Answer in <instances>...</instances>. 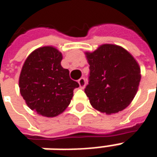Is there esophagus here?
<instances>
[{
    "mask_svg": "<svg viewBox=\"0 0 157 157\" xmlns=\"http://www.w3.org/2000/svg\"><path fill=\"white\" fill-rule=\"evenodd\" d=\"M78 83H79V85H80V87L83 89L84 87H85V86H86V79L84 78V77L79 79Z\"/></svg>",
    "mask_w": 157,
    "mask_h": 157,
    "instance_id": "obj_1",
    "label": "esophagus"
}]
</instances>
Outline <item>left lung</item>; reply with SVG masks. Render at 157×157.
<instances>
[{"instance_id":"left-lung-1","label":"left lung","mask_w":157,"mask_h":157,"mask_svg":"<svg viewBox=\"0 0 157 157\" xmlns=\"http://www.w3.org/2000/svg\"><path fill=\"white\" fill-rule=\"evenodd\" d=\"M90 65L85 92L92 106L107 114L127 108L140 82V69L127 50L113 44L101 45L86 53Z\"/></svg>"}]
</instances>
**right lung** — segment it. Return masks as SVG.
Here are the masks:
<instances>
[{
    "mask_svg": "<svg viewBox=\"0 0 157 157\" xmlns=\"http://www.w3.org/2000/svg\"><path fill=\"white\" fill-rule=\"evenodd\" d=\"M61 53L49 46L36 49L22 66L20 92L30 109L45 117L61 113L70 104L79 84L60 65Z\"/></svg>",
    "mask_w": 157,
    "mask_h": 157,
    "instance_id": "add662e5",
    "label": "right lung"
}]
</instances>
